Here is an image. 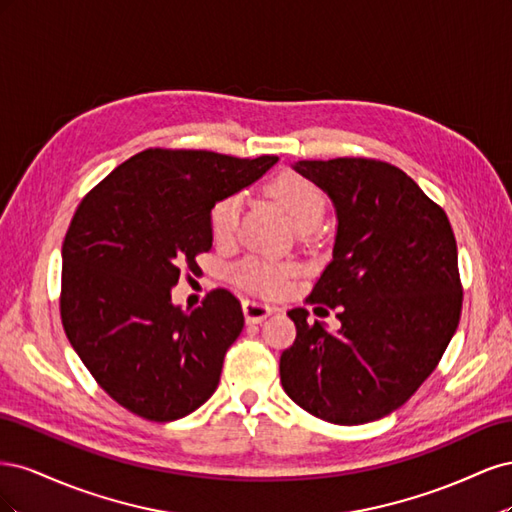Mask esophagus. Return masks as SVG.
Listing matches in <instances>:
<instances>
[{
	"instance_id": "esophagus-1",
	"label": "esophagus",
	"mask_w": 512,
	"mask_h": 512,
	"mask_svg": "<svg viewBox=\"0 0 512 512\" xmlns=\"http://www.w3.org/2000/svg\"><path fill=\"white\" fill-rule=\"evenodd\" d=\"M275 312V309L267 303H260V301H254V299H245L243 301V316L245 320L250 324H258L265 320L267 316H271Z\"/></svg>"
}]
</instances>
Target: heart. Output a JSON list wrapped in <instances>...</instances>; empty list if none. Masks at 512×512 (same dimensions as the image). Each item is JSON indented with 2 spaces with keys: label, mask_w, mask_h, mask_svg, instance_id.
<instances>
[{
  "label": "heart",
  "mask_w": 512,
  "mask_h": 512,
  "mask_svg": "<svg viewBox=\"0 0 512 512\" xmlns=\"http://www.w3.org/2000/svg\"><path fill=\"white\" fill-rule=\"evenodd\" d=\"M271 194L277 198V203L284 207L288 218L299 230L316 228L324 215V207H327V198H324L318 185L294 173L277 177L271 183ZM241 203V194H230L211 209V232L215 239L224 241L235 235ZM290 271L292 265H286V262L252 256L239 262L235 267V277L254 292L273 294L284 288Z\"/></svg>",
  "instance_id": "b5f03b06"
}]
</instances>
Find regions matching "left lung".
<instances>
[{
    "label": "left lung",
    "instance_id": "1",
    "mask_svg": "<svg viewBox=\"0 0 512 512\" xmlns=\"http://www.w3.org/2000/svg\"><path fill=\"white\" fill-rule=\"evenodd\" d=\"M292 168L331 198L333 258L309 301L337 307L331 333L288 312L297 339L280 378L294 404L335 425L391 414L416 393L461 316L457 243L446 213L393 164L299 160Z\"/></svg>",
    "mask_w": 512,
    "mask_h": 512
}]
</instances>
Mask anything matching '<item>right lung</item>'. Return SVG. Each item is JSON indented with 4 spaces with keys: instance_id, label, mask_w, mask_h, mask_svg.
I'll return each mask as SVG.
<instances>
[{
    "instance_id": "right-lung-1",
    "label": "right lung",
    "mask_w": 512,
    "mask_h": 512,
    "mask_svg": "<svg viewBox=\"0 0 512 512\" xmlns=\"http://www.w3.org/2000/svg\"><path fill=\"white\" fill-rule=\"evenodd\" d=\"M280 160L147 149L119 164L76 209L61 245V322L72 348L117 404L168 423L215 393L243 329L224 288L183 312L181 269L213 243L211 209Z\"/></svg>"
}]
</instances>
